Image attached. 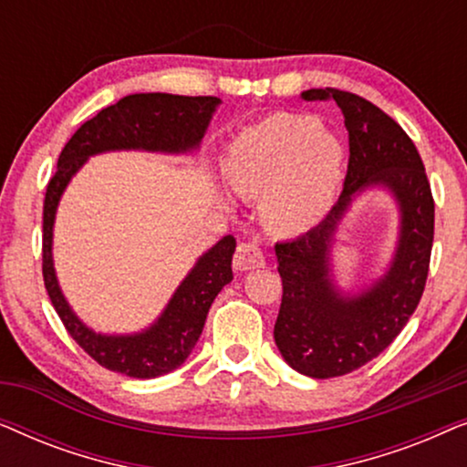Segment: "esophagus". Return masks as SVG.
Here are the masks:
<instances>
[{
  "label": "esophagus",
  "instance_id": "1",
  "mask_svg": "<svg viewBox=\"0 0 467 467\" xmlns=\"http://www.w3.org/2000/svg\"><path fill=\"white\" fill-rule=\"evenodd\" d=\"M265 264L264 248L259 242H240L234 254V267L235 270H253V267H261Z\"/></svg>",
  "mask_w": 467,
  "mask_h": 467
}]
</instances>
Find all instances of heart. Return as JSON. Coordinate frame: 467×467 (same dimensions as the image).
Wrapping results in <instances>:
<instances>
[{"label":"heart","instance_id":"heart-1","mask_svg":"<svg viewBox=\"0 0 467 467\" xmlns=\"http://www.w3.org/2000/svg\"><path fill=\"white\" fill-rule=\"evenodd\" d=\"M225 178L240 197H264L261 210L274 232L299 234L334 206L344 178V149L315 119L270 114L229 146Z\"/></svg>","mask_w":467,"mask_h":467}]
</instances>
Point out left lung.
<instances>
[{
    "instance_id": "1",
    "label": "left lung",
    "mask_w": 467,
    "mask_h": 467,
    "mask_svg": "<svg viewBox=\"0 0 467 467\" xmlns=\"http://www.w3.org/2000/svg\"><path fill=\"white\" fill-rule=\"evenodd\" d=\"M302 99L336 101L350 155L329 214L308 234L276 244L283 302L274 340L299 374L334 379L379 357L417 310L430 272L433 197L417 146L379 106L331 87L310 88ZM372 183L387 186L400 203V244L379 284L361 296H342L328 278V248L352 197Z\"/></svg>"
}]
</instances>
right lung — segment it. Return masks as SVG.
Listing matches in <instances>:
<instances>
[{
	"label": "right lung",
	"mask_w": 467,
	"mask_h": 467,
	"mask_svg": "<svg viewBox=\"0 0 467 467\" xmlns=\"http://www.w3.org/2000/svg\"><path fill=\"white\" fill-rule=\"evenodd\" d=\"M219 98L170 93H136L119 99L82 123L63 146L57 171L48 181L42 221V276L67 334L85 353L112 372L131 379H157L168 374L191 355L200 340L214 297L232 283L235 240L225 235L197 261L178 286L159 321L136 336H101L78 321L69 310L53 267V223L57 203L82 163L104 150L142 149L182 152L200 146Z\"/></svg>",
	"instance_id": "obj_1"
}]
</instances>
